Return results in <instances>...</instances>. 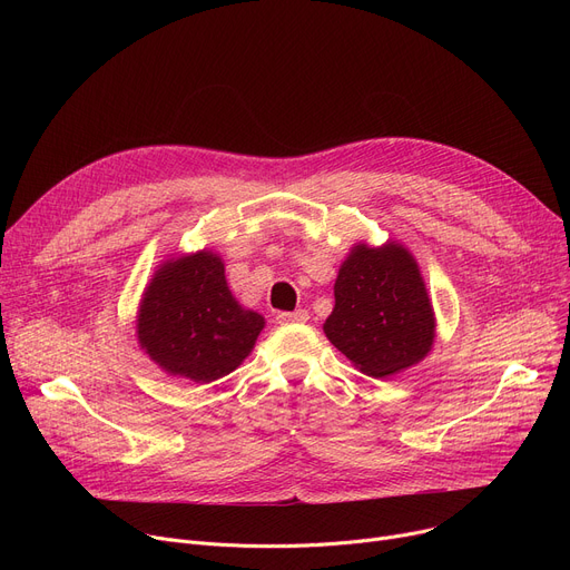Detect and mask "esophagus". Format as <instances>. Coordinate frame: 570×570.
Instances as JSON below:
<instances>
[{
  "label": "esophagus",
  "mask_w": 570,
  "mask_h": 570,
  "mask_svg": "<svg viewBox=\"0 0 570 570\" xmlns=\"http://www.w3.org/2000/svg\"><path fill=\"white\" fill-rule=\"evenodd\" d=\"M279 323H307L309 321V312L307 309H295V312H282L277 316Z\"/></svg>",
  "instance_id": "esophagus-1"
}]
</instances>
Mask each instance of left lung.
Returning <instances> with one entry per match:
<instances>
[{"mask_svg":"<svg viewBox=\"0 0 570 570\" xmlns=\"http://www.w3.org/2000/svg\"><path fill=\"white\" fill-rule=\"evenodd\" d=\"M323 333L355 370L374 379L425 361L436 318L413 254L395 239L381 247L353 245L340 265L335 307Z\"/></svg>","mask_w":570,"mask_h":570,"instance_id":"obj_1","label":"left lung"}]
</instances>
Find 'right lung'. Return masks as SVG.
<instances>
[{"mask_svg":"<svg viewBox=\"0 0 570 570\" xmlns=\"http://www.w3.org/2000/svg\"><path fill=\"white\" fill-rule=\"evenodd\" d=\"M265 318L239 305L224 261L213 249L166 258L145 286L136 337L161 372L194 383L217 381L243 365Z\"/></svg>","mask_w":570,"mask_h":570,"instance_id":"add662e5","label":"right lung"}]
</instances>
